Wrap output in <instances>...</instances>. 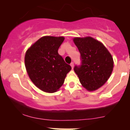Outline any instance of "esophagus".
<instances>
[{
  "label": "esophagus",
  "mask_w": 130,
  "mask_h": 130,
  "mask_svg": "<svg viewBox=\"0 0 130 130\" xmlns=\"http://www.w3.org/2000/svg\"><path fill=\"white\" fill-rule=\"evenodd\" d=\"M70 65H71V68H73V67H74V63H73V62H71V63H70Z\"/></svg>",
  "instance_id": "1"
}]
</instances>
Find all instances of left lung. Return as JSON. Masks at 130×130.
Returning <instances> with one entry per match:
<instances>
[{
    "label": "left lung",
    "instance_id": "1",
    "mask_svg": "<svg viewBox=\"0 0 130 130\" xmlns=\"http://www.w3.org/2000/svg\"><path fill=\"white\" fill-rule=\"evenodd\" d=\"M74 43L80 54V64L74 70L79 81L87 90L93 91L108 80L112 71V56L101 42L92 37L75 38Z\"/></svg>",
    "mask_w": 130,
    "mask_h": 130
}]
</instances>
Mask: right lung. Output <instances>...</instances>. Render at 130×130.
<instances>
[{"label": "right lung", "instance_id": "1", "mask_svg": "<svg viewBox=\"0 0 130 130\" xmlns=\"http://www.w3.org/2000/svg\"><path fill=\"white\" fill-rule=\"evenodd\" d=\"M63 40V37H41L26 53L25 66L30 79L44 92H56L71 69L58 53Z\"/></svg>", "mask_w": 130, "mask_h": 130}]
</instances>
